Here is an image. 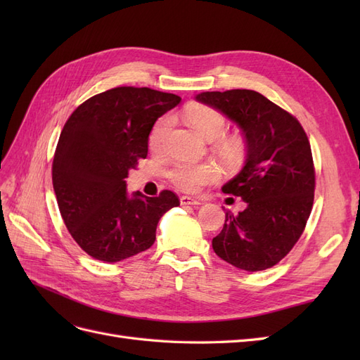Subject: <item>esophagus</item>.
I'll list each match as a JSON object with an SVG mask.
<instances>
[{"label": "esophagus", "instance_id": "esophagus-1", "mask_svg": "<svg viewBox=\"0 0 360 360\" xmlns=\"http://www.w3.org/2000/svg\"><path fill=\"white\" fill-rule=\"evenodd\" d=\"M180 202H181L183 205H198V204H201V200L188 197V195H183V197L180 198Z\"/></svg>", "mask_w": 360, "mask_h": 360}]
</instances>
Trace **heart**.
Here are the masks:
<instances>
[{
	"instance_id": "1",
	"label": "heart",
	"mask_w": 360,
	"mask_h": 360,
	"mask_svg": "<svg viewBox=\"0 0 360 360\" xmlns=\"http://www.w3.org/2000/svg\"><path fill=\"white\" fill-rule=\"evenodd\" d=\"M186 123L204 139L217 140V151L228 167L240 165L245 158V143L238 136H222L228 127L226 117L213 106L202 103H191L183 111ZM172 120L162 117L151 127L148 134V147L153 151H160L165 147V141L171 129ZM221 177V171L214 163H192L177 160L168 169V179L174 186L184 192L195 193L207 184L214 183Z\"/></svg>"
}]
</instances>
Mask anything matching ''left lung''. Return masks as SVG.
<instances>
[{
	"mask_svg": "<svg viewBox=\"0 0 360 360\" xmlns=\"http://www.w3.org/2000/svg\"><path fill=\"white\" fill-rule=\"evenodd\" d=\"M243 130L248 159L222 191L243 198L246 209L225 213L213 250L248 271L278 264L297 243L314 204L315 168L309 139L299 120L252 90L197 96Z\"/></svg>",
	"mask_w": 360,
	"mask_h": 360,
	"instance_id": "1",
	"label": "left lung"
}]
</instances>
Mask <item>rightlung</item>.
Returning <instances> with one entry per match:
<instances>
[{"label":"right lung","instance_id":"right-lung-1","mask_svg":"<svg viewBox=\"0 0 360 360\" xmlns=\"http://www.w3.org/2000/svg\"><path fill=\"white\" fill-rule=\"evenodd\" d=\"M176 94L117 86L81 103L64 124L52 162V184L64 225L90 257L117 263L148 249L162 214L180 200L172 191L129 197V169L148 153L156 120L179 105Z\"/></svg>","mask_w":360,"mask_h":360}]
</instances>
